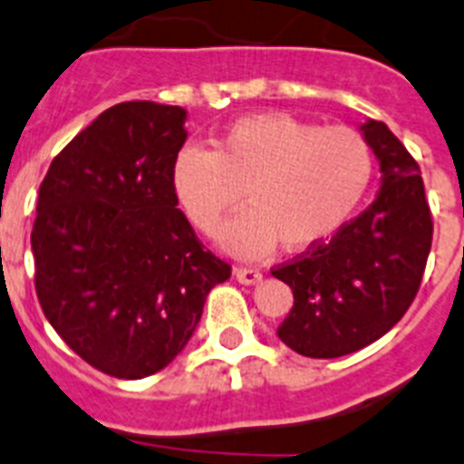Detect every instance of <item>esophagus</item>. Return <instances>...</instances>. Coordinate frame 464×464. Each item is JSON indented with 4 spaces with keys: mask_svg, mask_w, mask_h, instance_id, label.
I'll list each match as a JSON object with an SVG mask.
<instances>
[{
    "mask_svg": "<svg viewBox=\"0 0 464 464\" xmlns=\"http://www.w3.org/2000/svg\"><path fill=\"white\" fill-rule=\"evenodd\" d=\"M233 275H236V279L240 281L242 285H254L263 279L261 272L254 270V267H236V272H233Z\"/></svg>",
    "mask_w": 464,
    "mask_h": 464,
    "instance_id": "obj_1",
    "label": "esophagus"
}]
</instances>
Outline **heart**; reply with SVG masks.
<instances>
[{
    "mask_svg": "<svg viewBox=\"0 0 464 464\" xmlns=\"http://www.w3.org/2000/svg\"><path fill=\"white\" fill-rule=\"evenodd\" d=\"M373 179L369 141L345 125L318 128L295 116H242L212 153L188 146L173 160L171 189L194 228L237 258H261L281 240L291 252L330 240L348 224Z\"/></svg>",
    "mask_w": 464,
    "mask_h": 464,
    "instance_id": "1",
    "label": "heart"
}]
</instances>
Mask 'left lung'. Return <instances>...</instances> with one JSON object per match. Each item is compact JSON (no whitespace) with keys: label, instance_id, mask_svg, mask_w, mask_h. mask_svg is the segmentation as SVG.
Wrapping results in <instances>:
<instances>
[{"label":"left lung","instance_id":"left-lung-1","mask_svg":"<svg viewBox=\"0 0 464 464\" xmlns=\"http://www.w3.org/2000/svg\"><path fill=\"white\" fill-rule=\"evenodd\" d=\"M359 132L380 164L373 203L332 240L272 272L295 297L276 334L304 357H343L387 334L412 304L430 254L419 164L380 121L366 119Z\"/></svg>","mask_w":464,"mask_h":464}]
</instances>
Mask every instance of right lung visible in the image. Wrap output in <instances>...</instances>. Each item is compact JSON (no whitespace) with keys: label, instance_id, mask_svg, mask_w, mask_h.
Returning a JSON list of instances; mask_svg holds the SVG:
<instances>
[{"label":"right lung","instance_id":"add662e5","mask_svg":"<svg viewBox=\"0 0 464 464\" xmlns=\"http://www.w3.org/2000/svg\"><path fill=\"white\" fill-rule=\"evenodd\" d=\"M183 107L121 102L52 160L38 189L36 293L54 332L121 380L162 371L188 345L231 266L176 208L171 167Z\"/></svg>","mask_w":464,"mask_h":464}]
</instances>
